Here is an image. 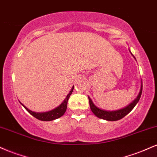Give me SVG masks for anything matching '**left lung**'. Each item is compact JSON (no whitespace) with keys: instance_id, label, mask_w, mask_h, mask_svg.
I'll list each match as a JSON object with an SVG mask.
<instances>
[{"instance_id":"obj_1","label":"left lung","mask_w":157,"mask_h":157,"mask_svg":"<svg viewBox=\"0 0 157 157\" xmlns=\"http://www.w3.org/2000/svg\"><path fill=\"white\" fill-rule=\"evenodd\" d=\"M131 55H132V54H131ZM134 57L135 58V57ZM142 84L141 86V89H140V94H139L137 97L135 99V100H134V102H131L130 105H128L127 107L124 108V109H122L118 110V111H105V110H102L99 109V108H97V106L93 103L92 100H91V98L89 97L90 108H91V110L92 111L94 114L95 116H97V117L100 119H103V120H108V121H117V120H120V119L123 118L124 117H125L129 112H131V110L134 109V106L136 105V103H137L139 100H140V97H141L142 95Z\"/></svg>"}]
</instances>
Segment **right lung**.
I'll use <instances>...</instances> for the list:
<instances>
[{"mask_svg":"<svg viewBox=\"0 0 157 157\" xmlns=\"http://www.w3.org/2000/svg\"><path fill=\"white\" fill-rule=\"evenodd\" d=\"M74 89V86L71 89V91H70L69 94L67 95L66 98L65 99L64 101L60 104V105L58 106L56 109L52 110V111H48V112H43V113H37V112H34V111H31V110L28 109L25 105H23L22 103V105L23 107L26 109V110L28 111L30 114H32V116L35 117V118H37V120H42V121H52V120H55V119L60 118V117H62L63 115L64 114L65 112H66V109H67V103H68V98H69L70 95L71 94Z\"/></svg>","mask_w":157,"mask_h":157,"instance_id":"1","label":"right lung"}]
</instances>
